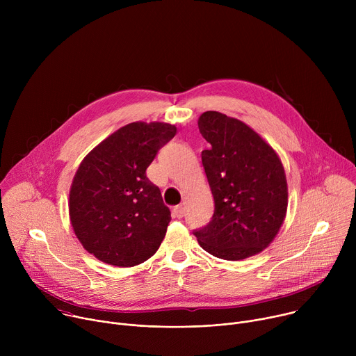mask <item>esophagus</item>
<instances>
[{"mask_svg": "<svg viewBox=\"0 0 356 356\" xmlns=\"http://www.w3.org/2000/svg\"><path fill=\"white\" fill-rule=\"evenodd\" d=\"M173 216L177 217V218H181L184 216V207L183 206H176L173 209Z\"/></svg>", "mask_w": 356, "mask_h": 356, "instance_id": "1", "label": "esophagus"}]
</instances>
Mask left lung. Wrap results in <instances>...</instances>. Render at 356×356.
I'll use <instances>...</instances> for the list:
<instances>
[{"instance_id": "8db88e82", "label": "left lung", "mask_w": 356, "mask_h": 356, "mask_svg": "<svg viewBox=\"0 0 356 356\" xmlns=\"http://www.w3.org/2000/svg\"><path fill=\"white\" fill-rule=\"evenodd\" d=\"M198 129L211 145L201 152V161L216 209L211 221L193 234L216 258L257 255L275 239L286 217L283 165L273 147L236 118L206 111Z\"/></svg>"}]
</instances>
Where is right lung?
I'll return each instance as SVG.
<instances>
[{
  "label": "right lung",
  "mask_w": 356,
  "mask_h": 356,
  "mask_svg": "<svg viewBox=\"0 0 356 356\" xmlns=\"http://www.w3.org/2000/svg\"><path fill=\"white\" fill-rule=\"evenodd\" d=\"M165 122H132L98 143L80 163L69 194L76 236L101 262L129 268L159 249L170 210L146 169L175 135Z\"/></svg>",
  "instance_id": "1"
}]
</instances>
